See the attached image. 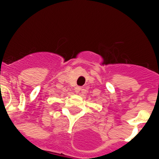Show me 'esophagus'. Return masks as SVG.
<instances>
[{
    "instance_id": "34e87169",
    "label": "esophagus",
    "mask_w": 159,
    "mask_h": 159,
    "mask_svg": "<svg viewBox=\"0 0 159 159\" xmlns=\"http://www.w3.org/2000/svg\"><path fill=\"white\" fill-rule=\"evenodd\" d=\"M81 89H82V87H76V88H75V92H77V93H78V92H79L80 91H81Z\"/></svg>"
}]
</instances>
